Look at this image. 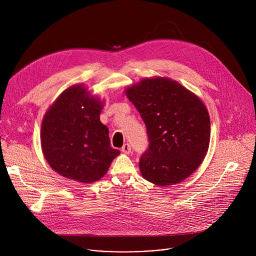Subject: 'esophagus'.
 <instances>
[{
    "instance_id": "obj_1",
    "label": "esophagus",
    "mask_w": 256,
    "mask_h": 256,
    "mask_svg": "<svg viewBox=\"0 0 256 256\" xmlns=\"http://www.w3.org/2000/svg\"><path fill=\"white\" fill-rule=\"evenodd\" d=\"M122 152L124 154H130L132 152V148L130 144H124L122 148Z\"/></svg>"
}]
</instances>
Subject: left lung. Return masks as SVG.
<instances>
[{"label": "left lung", "instance_id": "8db88e82", "mask_svg": "<svg viewBox=\"0 0 256 256\" xmlns=\"http://www.w3.org/2000/svg\"><path fill=\"white\" fill-rule=\"evenodd\" d=\"M124 93L140 112L150 140L138 163L142 176L158 186L186 179L208 150L210 122L204 102L166 77L142 79Z\"/></svg>", "mask_w": 256, "mask_h": 256}]
</instances>
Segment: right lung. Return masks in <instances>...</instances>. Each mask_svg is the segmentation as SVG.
I'll return each instance as SVG.
<instances>
[{
  "label": "right lung",
  "instance_id": "right-lung-1",
  "mask_svg": "<svg viewBox=\"0 0 256 256\" xmlns=\"http://www.w3.org/2000/svg\"><path fill=\"white\" fill-rule=\"evenodd\" d=\"M103 103L84 84H75L48 109L42 122V149L46 162L60 175L93 184L120 155L110 147L108 128L100 122Z\"/></svg>",
  "mask_w": 256,
  "mask_h": 256
}]
</instances>
